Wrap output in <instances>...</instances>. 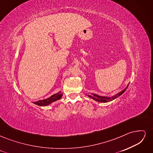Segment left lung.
<instances>
[{"instance_id": "obj_1", "label": "left lung", "mask_w": 153, "mask_h": 153, "mask_svg": "<svg viewBox=\"0 0 153 153\" xmlns=\"http://www.w3.org/2000/svg\"><path fill=\"white\" fill-rule=\"evenodd\" d=\"M129 85H128V86L125 88V89L124 90H123L122 91H121L120 92H119L118 94H115V96H112V97H106V96H99L98 94H93V93H91V95H87L89 97H90L91 98L93 99L94 100L96 101H98V102H101V103H107V102H109V101H112L114 100H115V98H117V97L120 96L121 95H122L124 92H125V91L126 90L127 87H128Z\"/></svg>"}]
</instances>
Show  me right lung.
I'll return each mask as SVG.
<instances>
[{"label": "right lung", "instance_id": "right-lung-1", "mask_svg": "<svg viewBox=\"0 0 153 153\" xmlns=\"http://www.w3.org/2000/svg\"><path fill=\"white\" fill-rule=\"evenodd\" d=\"M62 93H61V92H59L58 93H56L52 96H51L50 98L47 99H45L43 100H39L38 101H36V102H33V103L37 105H39L41 106H45L54 102L55 101L60 100L62 98Z\"/></svg>", "mask_w": 153, "mask_h": 153}]
</instances>
